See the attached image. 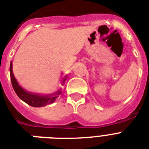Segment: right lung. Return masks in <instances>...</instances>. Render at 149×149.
Listing matches in <instances>:
<instances>
[{
    "mask_svg": "<svg viewBox=\"0 0 149 149\" xmlns=\"http://www.w3.org/2000/svg\"><path fill=\"white\" fill-rule=\"evenodd\" d=\"M10 76L13 89L16 94L18 96V97L22 100L25 102L26 104L31 107H41L46 106L48 104H52L62 93L61 89H58L56 92L51 93V94H39V93H32V92H29V91L24 90L22 86H20V84H18L15 75L13 73L12 61H10ZM66 77H65L63 78V81H62V85L65 84Z\"/></svg>",
    "mask_w": 149,
    "mask_h": 149,
    "instance_id": "1",
    "label": "right lung"
}]
</instances>
